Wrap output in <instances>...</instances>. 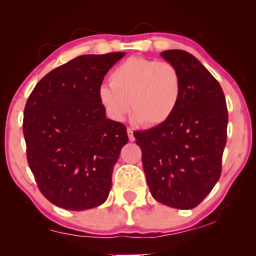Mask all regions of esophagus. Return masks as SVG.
Here are the masks:
<instances>
[{
  "label": "esophagus",
  "mask_w": 256,
  "mask_h": 256,
  "mask_svg": "<svg viewBox=\"0 0 256 256\" xmlns=\"http://www.w3.org/2000/svg\"><path fill=\"white\" fill-rule=\"evenodd\" d=\"M127 132H128L129 141H134V140H135V138H134V130H132V128H128L127 129Z\"/></svg>",
  "instance_id": "34e87169"
}]
</instances>
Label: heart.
I'll list each match as a JSON object with an SVG mask.
<instances>
[{"instance_id":"b5f03b06","label":"heart","mask_w":256,"mask_h":256,"mask_svg":"<svg viewBox=\"0 0 256 256\" xmlns=\"http://www.w3.org/2000/svg\"><path fill=\"white\" fill-rule=\"evenodd\" d=\"M110 86L98 90V99L107 116L122 121L132 110L134 120L143 126L162 124L172 116L182 96V79L169 62L130 57L108 76Z\"/></svg>"}]
</instances>
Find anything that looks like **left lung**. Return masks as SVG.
<instances>
[{
    "label": "left lung",
    "instance_id": "left-lung-1",
    "mask_svg": "<svg viewBox=\"0 0 256 256\" xmlns=\"http://www.w3.org/2000/svg\"><path fill=\"white\" fill-rule=\"evenodd\" d=\"M160 56L180 72V102L166 122L134 136L152 197L190 210L219 180L228 113L222 86L197 58L183 50Z\"/></svg>",
    "mask_w": 256,
    "mask_h": 256
}]
</instances>
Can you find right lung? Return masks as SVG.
<instances>
[{
	"instance_id": "1",
	"label": "right lung",
	"mask_w": 256,
	"mask_h": 256,
	"mask_svg": "<svg viewBox=\"0 0 256 256\" xmlns=\"http://www.w3.org/2000/svg\"><path fill=\"white\" fill-rule=\"evenodd\" d=\"M124 52L79 56L40 80L24 108L26 158L40 190L71 211L106 202L127 128L98 99L106 73Z\"/></svg>"
}]
</instances>
